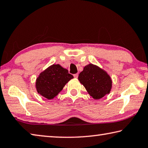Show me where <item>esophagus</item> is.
I'll return each instance as SVG.
<instances>
[{"mask_svg": "<svg viewBox=\"0 0 148 148\" xmlns=\"http://www.w3.org/2000/svg\"><path fill=\"white\" fill-rule=\"evenodd\" d=\"M73 76H74L75 78V79H77V78H78V76H79V75L77 74V73H76V74H75Z\"/></svg>", "mask_w": 148, "mask_h": 148, "instance_id": "1", "label": "esophagus"}]
</instances>
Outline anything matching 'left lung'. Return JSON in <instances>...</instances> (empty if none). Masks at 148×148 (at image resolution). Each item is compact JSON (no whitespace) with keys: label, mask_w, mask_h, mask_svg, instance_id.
Returning <instances> with one entry per match:
<instances>
[{"label":"left lung","mask_w":148,"mask_h":148,"mask_svg":"<svg viewBox=\"0 0 148 148\" xmlns=\"http://www.w3.org/2000/svg\"><path fill=\"white\" fill-rule=\"evenodd\" d=\"M78 79L89 95L94 100H100L110 93L112 80L107 72L98 65L89 64L84 67Z\"/></svg>","instance_id":"1"}]
</instances>
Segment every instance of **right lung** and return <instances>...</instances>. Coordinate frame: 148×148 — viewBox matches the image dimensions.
<instances>
[{
    "label": "right lung",
    "instance_id": "add662e5",
    "mask_svg": "<svg viewBox=\"0 0 148 148\" xmlns=\"http://www.w3.org/2000/svg\"><path fill=\"white\" fill-rule=\"evenodd\" d=\"M73 78V76L69 73L68 70L60 64H53L38 76L35 83L36 90L40 96L52 100Z\"/></svg>",
    "mask_w": 148,
    "mask_h": 148
}]
</instances>
